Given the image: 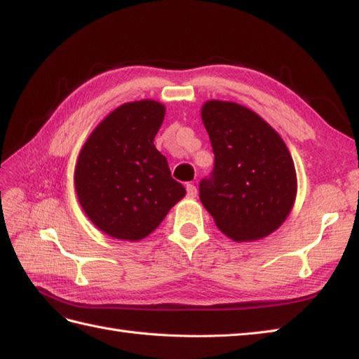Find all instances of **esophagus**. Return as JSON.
Masks as SVG:
<instances>
[{"instance_id": "1", "label": "esophagus", "mask_w": 359, "mask_h": 359, "mask_svg": "<svg viewBox=\"0 0 359 359\" xmlns=\"http://www.w3.org/2000/svg\"><path fill=\"white\" fill-rule=\"evenodd\" d=\"M187 196L189 198H194L197 196V188L193 185V183H187Z\"/></svg>"}]
</instances>
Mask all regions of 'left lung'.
I'll return each mask as SVG.
<instances>
[{
	"mask_svg": "<svg viewBox=\"0 0 359 359\" xmlns=\"http://www.w3.org/2000/svg\"><path fill=\"white\" fill-rule=\"evenodd\" d=\"M202 121L214 168L200 180L206 211L232 240H257L286 220L297 194L292 157L269 123L236 102L208 101Z\"/></svg>",
	"mask_w": 359,
	"mask_h": 359,
	"instance_id": "8db88e82",
	"label": "left lung"
}]
</instances>
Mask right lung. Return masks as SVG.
<instances>
[{
  "mask_svg": "<svg viewBox=\"0 0 359 359\" xmlns=\"http://www.w3.org/2000/svg\"><path fill=\"white\" fill-rule=\"evenodd\" d=\"M165 107L137 101L116 108L81 149L74 185L88 219L113 238L136 241L159 226L185 196L154 147Z\"/></svg>",
  "mask_w": 359,
  "mask_h": 359,
  "instance_id": "1",
  "label": "right lung"
}]
</instances>
